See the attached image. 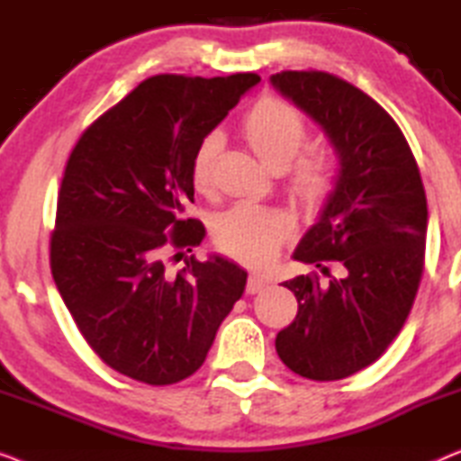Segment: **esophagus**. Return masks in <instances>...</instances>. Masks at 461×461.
<instances>
[{
	"label": "esophagus",
	"instance_id": "obj_1",
	"mask_svg": "<svg viewBox=\"0 0 461 461\" xmlns=\"http://www.w3.org/2000/svg\"><path fill=\"white\" fill-rule=\"evenodd\" d=\"M268 285V279L264 275H260V273H251L249 276H248V294H258L260 292V289H264Z\"/></svg>",
	"mask_w": 461,
	"mask_h": 461
}]
</instances>
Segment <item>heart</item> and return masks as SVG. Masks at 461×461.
I'll return each instance as SVG.
<instances>
[{
    "instance_id": "1",
    "label": "heart",
    "mask_w": 461,
    "mask_h": 461,
    "mask_svg": "<svg viewBox=\"0 0 461 461\" xmlns=\"http://www.w3.org/2000/svg\"><path fill=\"white\" fill-rule=\"evenodd\" d=\"M241 134L251 150L273 169H283L294 161L308 136V122L298 106L287 100L268 96L251 106L241 122ZM220 149L216 134L205 136L194 150L191 180L197 191L212 185L213 161ZM338 166L331 150L308 149L294 166L292 185L306 205H323L336 188ZM287 220L268 207L241 201L216 220L213 237L218 248L245 264H264L276 254L287 235Z\"/></svg>"
}]
</instances>
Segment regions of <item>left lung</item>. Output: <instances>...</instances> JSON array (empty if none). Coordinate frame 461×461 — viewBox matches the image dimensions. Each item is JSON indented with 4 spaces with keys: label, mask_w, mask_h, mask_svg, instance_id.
I'll use <instances>...</instances> for the list:
<instances>
[{
    "label": "left lung",
    "mask_w": 461,
    "mask_h": 461,
    "mask_svg": "<svg viewBox=\"0 0 461 461\" xmlns=\"http://www.w3.org/2000/svg\"><path fill=\"white\" fill-rule=\"evenodd\" d=\"M270 81L325 130L339 157L336 188L294 251L330 281L283 283L298 314L276 333V355L308 380H344L375 363L411 312L424 275V185L399 125L358 87L325 71H281ZM323 261H338L340 276Z\"/></svg>",
    "instance_id": "obj_1"
}]
</instances>
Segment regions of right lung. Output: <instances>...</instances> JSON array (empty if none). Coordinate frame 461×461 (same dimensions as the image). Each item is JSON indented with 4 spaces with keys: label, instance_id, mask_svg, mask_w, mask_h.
Listing matches in <instances>:
<instances>
[{
    "label": "right lung",
    "instance_id": "right-lung-1",
    "mask_svg": "<svg viewBox=\"0 0 461 461\" xmlns=\"http://www.w3.org/2000/svg\"><path fill=\"white\" fill-rule=\"evenodd\" d=\"M258 81L155 75L103 113L68 157L50 268L90 348L131 380L167 386L193 375L241 298L248 273L237 264L191 256L169 273L163 256H185L205 237L185 216L194 150Z\"/></svg>",
    "mask_w": 461,
    "mask_h": 461
}]
</instances>
